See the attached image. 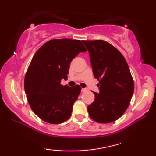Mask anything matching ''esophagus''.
<instances>
[{"label": "esophagus", "mask_w": 156, "mask_h": 156, "mask_svg": "<svg viewBox=\"0 0 156 156\" xmlns=\"http://www.w3.org/2000/svg\"><path fill=\"white\" fill-rule=\"evenodd\" d=\"M87 91V89H84V88L82 89V92H84V91Z\"/></svg>", "instance_id": "obj_1"}]
</instances>
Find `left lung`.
<instances>
[{"instance_id":"8db88e82","label":"left lung","mask_w":156,"mask_h":156,"mask_svg":"<svg viewBox=\"0 0 156 156\" xmlns=\"http://www.w3.org/2000/svg\"><path fill=\"white\" fill-rule=\"evenodd\" d=\"M82 42L99 83V93L94 92V101L87 108L89 116L98 123H112L124 114L133 96L134 83L129 65L122 54L108 42Z\"/></svg>"}]
</instances>
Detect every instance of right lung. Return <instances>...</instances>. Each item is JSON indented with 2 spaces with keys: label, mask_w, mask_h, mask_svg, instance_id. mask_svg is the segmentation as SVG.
<instances>
[{
  "label": "right lung",
  "mask_w": 156,
  "mask_h": 156,
  "mask_svg": "<svg viewBox=\"0 0 156 156\" xmlns=\"http://www.w3.org/2000/svg\"><path fill=\"white\" fill-rule=\"evenodd\" d=\"M86 51L80 40L64 38L49 40L34 55L24 87L32 110L42 121L59 124L71 116L81 87L63 86L61 80L67 79L72 59Z\"/></svg>",
  "instance_id": "obj_1"
}]
</instances>
